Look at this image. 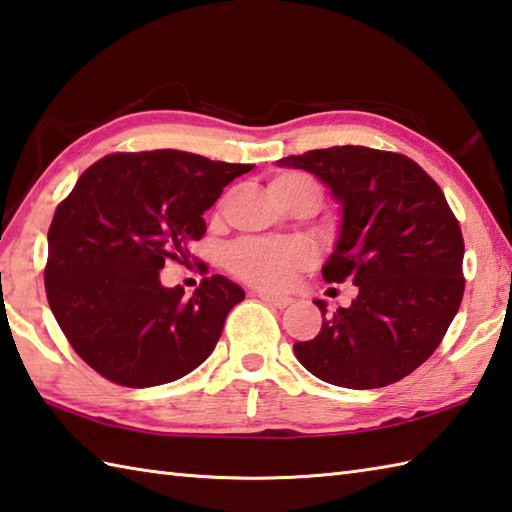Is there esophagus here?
Here are the masks:
<instances>
[{
	"label": "esophagus",
	"mask_w": 512,
	"mask_h": 512,
	"mask_svg": "<svg viewBox=\"0 0 512 512\" xmlns=\"http://www.w3.org/2000/svg\"><path fill=\"white\" fill-rule=\"evenodd\" d=\"M259 299L266 302L268 306H275V308H286L293 299L286 297V295H270V293H259Z\"/></svg>",
	"instance_id": "esophagus-1"
}]
</instances>
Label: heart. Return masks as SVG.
Returning a JSON list of instances; mask_svg holds the SVG:
<instances>
[{"mask_svg":"<svg viewBox=\"0 0 512 512\" xmlns=\"http://www.w3.org/2000/svg\"><path fill=\"white\" fill-rule=\"evenodd\" d=\"M279 202L290 206L306 202L317 210L322 188L304 173H282L270 182ZM313 262V250L299 239H259L246 237L228 248L226 266L235 277L257 288L279 290L290 284L299 270Z\"/></svg>","mask_w":512,"mask_h":512,"instance_id":"b5f03b06","label":"heart"}]
</instances>
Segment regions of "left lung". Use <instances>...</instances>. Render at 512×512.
<instances>
[{"mask_svg": "<svg viewBox=\"0 0 512 512\" xmlns=\"http://www.w3.org/2000/svg\"><path fill=\"white\" fill-rule=\"evenodd\" d=\"M342 204V228L322 268L359 293L295 355L315 377L342 388H382L435 353L464 297V239L442 188L413 159L366 146L288 155Z\"/></svg>", "mask_w": 512, "mask_h": 512, "instance_id": "8db88e82", "label": "left lung"}]
</instances>
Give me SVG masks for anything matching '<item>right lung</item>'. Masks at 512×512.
Wrapping results in <instances>:
<instances>
[{
    "label": "right lung",
    "mask_w": 512,
    "mask_h": 512,
    "mask_svg": "<svg viewBox=\"0 0 512 512\" xmlns=\"http://www.w3.org/2000/svg\"><path fill=\"white\" fill-rule=\"evenodd\" d=\"M253 170L184 153H113L77 179L48 228L44 284L70 346L110 382L148 388L213 353L242 286L204 277L190 297L166 288V259L186 262L224 186Z\"/></svg>",
    "instance_id": "add662e5"
}]
</instances>
